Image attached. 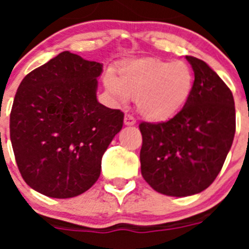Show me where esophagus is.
Returning a JSON list of instances; mask_svg holds the SVG:
<instances>
[{
	"mask_svg": "<svg viewBox=\"0 0 249 249\" xmlns=\"http://www.w3.org/2000/svg\"><path fill=\"white\" fill-rule=\"evenodd\" d=\"M124 124H126V126H133V124H136L135 117L131 116V114H126V116H124Z\"/></svg>",
	"mask_w": 249,
	"mask_h": 249,
	"instance_id": "34e87169",
	"label": "esophagus"
}]
</instances>
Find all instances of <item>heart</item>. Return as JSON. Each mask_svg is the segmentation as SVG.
<instances>
[{"label": "heart", "instance_id": "obj_1", "mask_svg": "<svg viewBox=\"0 0 249 249\" xmlns=\"http://www.w3.org/2000/svg\"><path fill=\"white\" fill-rule=\"evenodd\" d=\"M103 82L118 102L137 96V109L144 118L164 121L173 117L190 98L193 72L183 61L142 58L123 66L120 78L107 72Z\"/></svg>", "mask_w": 249, "mask_h": 249}]
</instances>
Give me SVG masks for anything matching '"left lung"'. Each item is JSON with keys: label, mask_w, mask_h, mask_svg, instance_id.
<instances>
[{"label": "left lung", "mask_w": 249, "mask_h": 249, "mask_svg": "<svg viewBox=\"0 0 249 249\" xmlns=\"http://www.w3.org/2000/svg\"><path fill=\"white\" fill-rule=\"evenodd\" d=\"M195 72L190 98L167 122L140 124L141 173L158 193L197 195L221 172L236 132L232 92L202 59L186 56Z\"/></svg>", "instance_id": "obj_1"}]
</instances>
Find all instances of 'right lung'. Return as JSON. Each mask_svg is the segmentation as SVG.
Segmentation results:
<instances>
[{
    "label": "right lung",
    "instance_id": "add662e5",
    "mask_svg": "<svg viewBox=\"0 0 249 249\" xmlns=\"http://www.w3.org/2000/svg\"><path fill=\"white\" fill-rule=\"evenodd\" d=\"M102 63L68 51L22 80L10 116V137L22 178L52 198L89 190L102 156L123 126V112L97 101Z\"/></svg>",
    "mask_w": 249,
    "mask_h": 249
}]
</instances>
